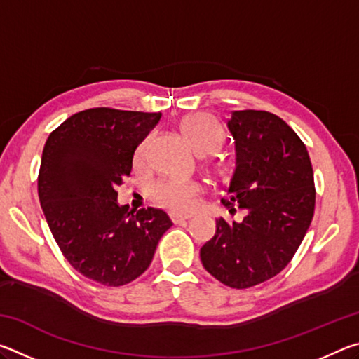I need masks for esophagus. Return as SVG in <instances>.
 I'll return each mask as SVG.
<instances>
[{"label": "esophagus", "mask_w": 359, "mask_h": 359, "mask_svg": "<svg viewBox=\"0 0 359 359\" xmlns=\"http://www.w3.org/2000/svg\"><path fill=\"white\" fill-rule=\"evenodd\" d=\"M188 218H190V215H172L171 217V220L177 224V223H184V222H187Z\"/></svg>", "instance_id": "obj_1"}]
</instances>
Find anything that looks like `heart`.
Returning a JSON list of instances; mask_svg holds the SVG:
<instances>
[{"instance_id":"b5f03b06","label":"heart","mask_w":359,"mask_h":359,"mask_svg":"<svg viewBox=\"0 0 359 359\" xmlns=\"http://www.w3.org/2000/svg\"><path fill=\"white\" fill-rule=\"evenodd\" d=\"M180 130L187 137V141L191 144L198 155H210L220 149L223 142V131L217 120L209 114L196 112L191 114L182 120ZM149 139L139 144L136 150V161H142L147 151ZM201 188L194 182L177 180V179H166L158 182L151 188V198L155 201L172 212L184 214L190 212L198 203V196Z\"/></svg>"}]
</instances>
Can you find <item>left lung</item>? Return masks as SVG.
<instances>
[{
	"instance_id": "8db88e82",
	"label": "left lung",
	"mask_w": 359,
	"mask_h": 359,
	"mask_svg": "<svg viewBox=\"0 0 359 359\" xmlns=\"http://www.w3.org/2000/svg\"><path fill=\"white\" fill-rule=\"evenodd\" d=\"M236 168L222 203L247 210L241 223L217 220L201 247L205 271L231 288H250L287 266L311 226L312 163L299 136L266 111H236L228 120Z\"/></svg>"
}]
</instances>
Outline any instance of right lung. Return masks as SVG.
Returning a JSON list of instances; mask_svg holds the SVG:
<instances>
[{
    "label": "right lung",
    "mask_w": 359,
    "mask_h": 359,
    "mask_svg": "<svg viewBox=\"0 0 359 359\" xmlns=\"http://www.w3.org/2000/svg\"><path fill=\"white\" fill-rule=\"evenodd\" d=\"M160 112L87 109L50 133L42 150L38 193L60 250L77 272L106 287L135 280L172 226L165 210H130L117 187Z\"/></svg>",
    "instance_id": "1"
}]
</instances>
